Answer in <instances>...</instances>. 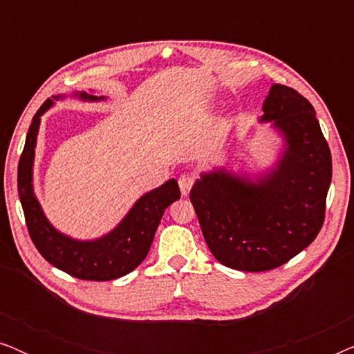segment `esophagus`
I'll use <instances>...</instances> for the list:
<instances>
[{
	"instance_id": "1",
	"label": "esophagus",
	"mask_w": 354,
	"mask_h": 354,
	"mask_svg": "<svg viewBox=\"0 0 354 354\" xmlns=\"http://www.w3.org/2000/svg\"><path fill=\"white\" fill-rule=\"evenodd\" d=\"M193 183H195V178L192 176H180V178H178V187H180L182 196H187L190 193Z\"/></svg>"
}]
</instances>
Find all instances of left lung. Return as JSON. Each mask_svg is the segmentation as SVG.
<instances>
[{"mask_svg":"<svg viewBox=\"0 0 354 354\" xmlns=\"http://www.w3.org/2000/svg\"><path fill=\"white\" fill-rule=\"evenodd\" d=\"M261 122L283 140L277 161L263 176L216 167L190 192L211 253L227 268L263 272L288 263L324 224L332 156L313 104L290 86L274 84Z\"/></svg>","mask_w":354,"mask_h":354,"instance_id":"obj_1","label":"left lung"}]
</instances>
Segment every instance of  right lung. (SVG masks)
I'll use <instances>...</instances> for the list:
<instances>
[{"label":"right lung","mask_w":354,"mask_h":354,"mask_svg":"<svg viewBox=\"0 0 354 354\" xmlns=\"http://www.w3.org/2000/svg\"><path fill=\"white\" fill-rule=\"evenodd\" d=\"M72 96H77L82 101H90V103L106 100V96H96L86 91H74ZM62 98L64 95L48 98L33 115L26 138V147L19 161L17 190L28 234L43 258L72 277L96 280V282L119 279L132 272L147 258L164 211L180 198V190H178L176 178H171L161 187L145 193L135 201L124 219L100 239L77 240L57 230L46 219L33 192L32 182L41 115L55 104V101Z\"/></svg>","instance_id":"obj_1"}]
</instances>
